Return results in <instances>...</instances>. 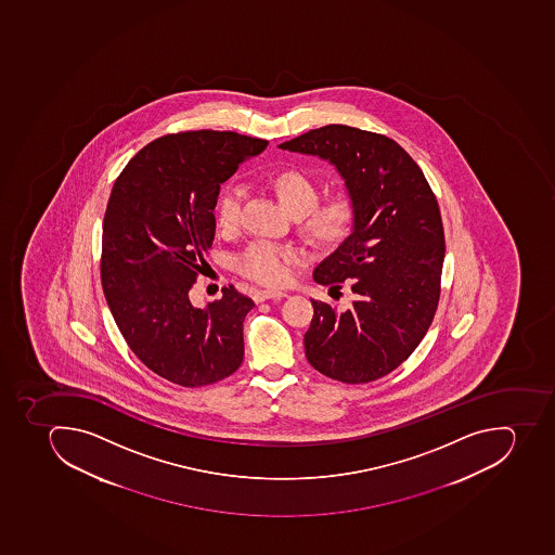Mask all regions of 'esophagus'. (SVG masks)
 Returning a JSON list of instances; mask_svg holds the SVG:
<instances>
[{
    "label": "esophagus",
    "instance_id": "obj_1",
    "mask_svg": "<svg viewBox=\"0 0 555 555\" xmlns=\"http://www.w3.org/2000/svg\"><path fill=\"white\" fill-rule=\"evenodd\" d=\"M286 297L284 292H275V289H258L257 294L253 295L255 298V302H266V300H272V298H283Z\"/></svg>",
    "mask_w": 555,
    "mask_h": 555
}]
</instances>
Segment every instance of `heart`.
I'll list each match as a JSON object with an SVG mask.
<instances>
[{
    "mask_svg": "<svg viewBox=\"0 0 555 555\" xmlns=\"http://www.w3.org/2000/svg\"><path fill=\"white\" fill-rule=\"evenodd\" d=\"M272 188L284 207L297 216L298 230L314 246H334L345 241L357 221V201L350 190H337L318 198L317 182L308 173L286 168L271 178ZM243 188L224 186L216 196L215 221L218 229L233 230L241 218ZM297 260L294 247L257 241L235 257V269L247 280L266 286H280L292 274Z\"/></svg>",
    "mask_w": 555,
    "mask_h": 555,
    "instance_id": "obj_1",
    "label": "heart"
}]
</instances>
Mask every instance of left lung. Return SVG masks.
Returning <instances> with one entry per match:
<instances>
[{"mask_svg": "<svg viewBox=\"0 0 555 555\" xmlns=\"http://www.w3.org/2000/svg\"><path fill=\"white\" fill-rule=\"evenodd\" d=\"M280 147L328 159L357 201L350 237L312 272L331 295L346 284L354 300L346 311L311 300L306 357L350 385L387 376L416 350L438 309L447 247L438 198L415 159L382 133L326 125Z\"/></svg>", "mask_w": 555, "mask_h": 555, "instance_id": "1", "label": "left lung"}]
</instances>
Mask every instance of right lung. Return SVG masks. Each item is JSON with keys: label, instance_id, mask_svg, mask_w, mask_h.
<instances>
[{"label": "right lung", "instance_id": "1", "mask_svg": "<svg viewBox=\"0 0 555 555\" xmlns=\"http://www.w3.org/2000/svg\"><path fill=\"white\" fill-rule=\"evenodd\" d=\"M267 144L235 131L168 133L142 147L114 182L103 218V294L126 345L167 382L205 387L243 363L251 298L230 284L201 309L188 294L215 238L219 184Z\"/></svg>", "mask_w": 555, "mask_h": 555}]
</instances>
